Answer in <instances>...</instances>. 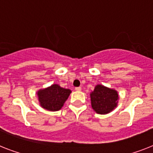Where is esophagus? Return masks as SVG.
<instances>
[{
    "instance_id": "esophagus-1",
    "label": "esophagus",
    "mask_w": 153,
    "mask_h": 153,
    "mask_svg": "<svg viewBox=\"0 0 153 153\" xmlns=\"http://www.w3.org/2000/svg\"><path fill=\"white\" fill-rule=\"evenodd\" d=\"M81 89H82L81 87H76V88H75V90L76 91H81Z\"/></svg>"
}]
</instances>
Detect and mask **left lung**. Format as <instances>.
Masks as SVG:
<instances>
[{"label": "left lung", "mask_w": 153, "mask_h": 153, "mask_svg": "<svg viewBox=\"0 0 153 153\" xmlns=\"http://www.w3.org/2000/svg\"><path fill=\"white\" fill-rule=\"evenodd\" d=\"M90 96L92 107L97 114H108L117 106V92L102 85H96Z\"/></svg>", "instance_id": "8db88e82"}]
</instances>
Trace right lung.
Instances as JSON below:
<instances>
[{
	"mask_svg": "<svg viewBox=\"0 0 153 153\" xmlns=\"http://www.w3.org/2000/svg\"><path fill=\"white\" fill-rule=\"evenodd\" d=\"M71 92L70 89L61 88L58 85H52L49 88L39 90L37 95L43 108L57 111L62 107Z\"/></svg>",
	"mask_w": 153,
	"mask_h": 153,
	"instance_id": "1",
	"label": "right lung"
}]
</instances>
